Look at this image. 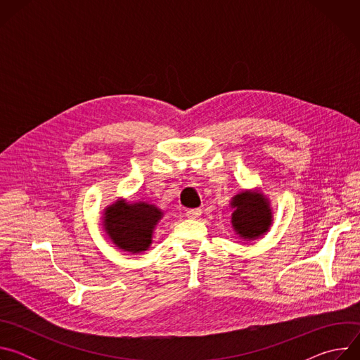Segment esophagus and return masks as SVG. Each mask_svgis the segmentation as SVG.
Returning <instances> with one entry per match:
<instances>
[{"label": "esophagus", "instance_id": "1", "mask_svg": "<svg viewBox=\"0 0 360 360\" xmlns=\"http://www.w3.org/2000/svg\"><path fill=\"white\" fill-rule=\"evenodd\" d=\"M202 215V211L200 210H189V211H186V217L189 218V219H196V218H199Z\"/></svg>", "mask_w": 360, "mask_h": 360}]
</instances>
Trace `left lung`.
I'll list each match as a JSON object with an SVG mask.
<instances>
[{
    "mask_svg": "<svg viewBox=\"0 0 360 360\" xmlns=\"http://www.w3.org/2000/svg\"><path fill=\"white\" fill-rule=\"evenodd\" d=\"M232 226L242 239H256L265 235L272 225V211L268 198L259 191H242L231 199Z\"/></svg>",
    "mask_w": 360,
    "mask_h": 360,
    "instance_id": "obj_1",
    "label": "left lung"
}]
</instances>
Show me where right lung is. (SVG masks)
<instances>
[{
    "label": "right lung",
    "mask_w": 360,
    "mask_h": 360,
    "mask_svg": "<svg viewBox=\"0 0 360 360\" xmlns=\"http://www.w3.org/2000/svg\"><path fill=\"white\" fill-rule=\"evenodd\" d=\"M162 215V211L153 203L145 200L129 203L125 199H117L105 208L102 225L120 249L141 253L152 243L153 229Z\"/></svg>",
    "instance_id": "1"
}]
</instances>
